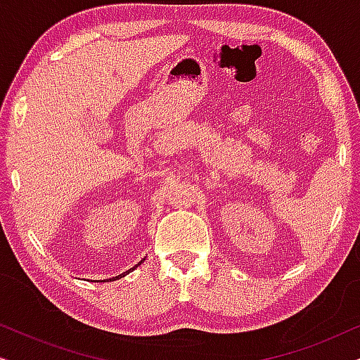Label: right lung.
Returning <instances> with one entry per match:
<instances>
[{
  "instance_id": "right-lung-1",
  "label": "right lung",
  "mask_w": 360,
  "mask_h": 360,
  "mask_svg": "<svg viewBox=\"0 0 360 360\" xmlns=\"http://www.w3.org/2000/svg\"><path fill=\"white\" fill-rule=\"evenodd\" d=\"M141 262H142V260H141ZM141 262H139V264H137V265H136V267H139V265H141ZM136 267H132V269H131V270H134V269H136ZM131 270H127V272H124V274H121V275H117V277H115V278H110V280H117V278H121V277H124V275H126V274H129V272H131Z\"/></svg>"
}]
</instances>
